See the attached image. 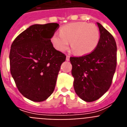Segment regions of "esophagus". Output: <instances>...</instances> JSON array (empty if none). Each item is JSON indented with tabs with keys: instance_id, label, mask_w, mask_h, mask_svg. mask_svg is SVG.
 <instances>
[{
	"instance_id": "obj_1",
	"label": "esophagus",
	"mask_w": 127,
	"mask_h": 127,
	"mask_svg": "<svg viewBox=\"0 0 127 127\" xmlns=\"http://www.w3.org/2000/svg\"><path fill=\"white\" fill-rule=\"evenodd\" d=\"M69 60H70V56L69 55L66 56V60H67V61H69Z\"/></svg>"
}]
</instances>
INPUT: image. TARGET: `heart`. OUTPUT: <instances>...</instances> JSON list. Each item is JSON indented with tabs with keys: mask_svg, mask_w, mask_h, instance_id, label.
Segmentation results:
<instances>
[{
	"mask_svg": "<svg viewBox=\"0 0 127 127\" xmlns=\"http://www.w3.org/2000/svg\"><path fill=\"white\" fill-rule=\"evenodd\" d=\"M100 32L96 25L79 22L64 25L60 33H55L51 41L54 48L60 51L68 49L69 44L78 55H85L92 52L98 46Z\"/></svg>",
	"mask_w": 127,
	"mask_h": 127,
	"instance_id": "1",
	"label": "heart"
}]
</instances>
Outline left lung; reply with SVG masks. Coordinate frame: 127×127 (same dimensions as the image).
<instances>
[{
  "label": "left lung",
  "mask_w": 127,
  "mask_h": 127,
  "mask_svg": "<svg viewBox=\"0 0 127 127\" xmlns=\"http://www.w3.org/2000/svg\"><path fill=\"white\" fill-rule=\"evenodd\" d=\"M98 46L90 53L70 57L75 92L86 102L97 100L111 85L117 64V47L114 37L100 23Z\"/></svg>",
  "instance_id": "1"
}]
</instances>
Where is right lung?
Returning a JSON list of instances; mask_svg holds the SVG:
<instances>
[{"label": "right lung", "instance_id": "obj_1", "mask_svg": "<svg viewBox=\"0 0 127 127\" xmlns=\"http://www.w3.org/2000/svg\"><path fill=\"white\" fill-rule=\"evenodd\" d=\"M56 23L35 24L18 35L11 46L10 70L20 92L34 102L53 92L60 66L66 56L54 48L51 37Z\"/></svg>", "mask_w": 127, "mask_h": 127}]
</instances>
